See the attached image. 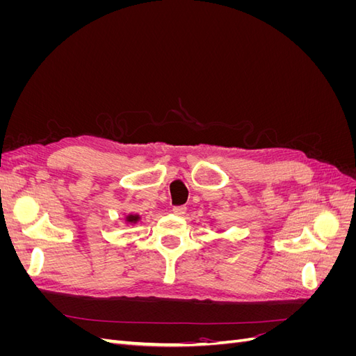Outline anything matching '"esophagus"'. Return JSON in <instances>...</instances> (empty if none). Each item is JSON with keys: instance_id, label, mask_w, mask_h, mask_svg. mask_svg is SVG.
Masks as SVG:
<instances>
[{"instance_id": "esophagus-1", "label": "esophagus", "mask_w": 356, "mask_h": 356, "mask_svg": "<svg viewBox=\"0 0 356 356\" xmlns=\"http://www.w3.org/2000/svg\"><path fill=\"white\" fill-rule=\"evenodd\" d=\"M172 211H174V213L178 215V217H182V215H186L187 208H186V207H175Z\"/></svg>"}]
</instances>
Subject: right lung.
I'll list each match as a JSON object with an SVG mask.
<instances>
[{
    "mask_svg": "<svg viewBox=\"0 0 356 356\" xmlns=\"http://www.w3.org/2000/svg\"><path fill=\"white\" fill-rule=\"evenodd\" d=\"M123 220H124L126 224H136L139 220H141V215H138V213H129V215H126V217H124Z\"/></svg>",
    "mask_w": 356,
    "mask_h": 356,
    "instance_id": "1",
    "label": "right lung"
}]
</instances>
